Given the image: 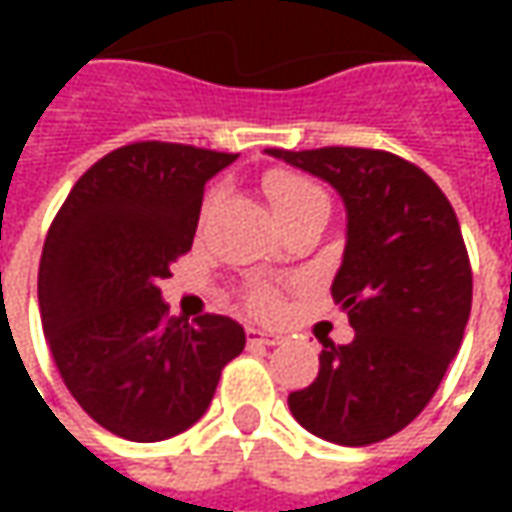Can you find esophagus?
Listing matches in <instances>:
<instances>
[{"label":"esophagus","mask_w":512,"mask_h":512,"mask_svg":"<svg viewBox=\"0 0 512 512\" xmlns=\"http://www.w3.org/2000/svg\"><path fill=\"white\" fill-rule=\"evenodd\" d=\"M282 342H285V336H279V333H265V330H256V327L247 330V344H265V347H273V344Z\"/></svg>","instance_id":"esophagus-1"}]
</instances>
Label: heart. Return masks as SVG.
Listing matches in <instances>:
<instances>
[{"instance_id": "b5f03b06", "label": "heart", "mask_w": 512, "mask_h": 512, "mask_svg": "<svg viewBox=\"0 0 512 512\" xmlns=\"http://www.w3.org/2000/svg\"><path fill=\"white\" fill-rule=\"evenodd\" d=\"M262 187H265L267 199L273 202L279 219L293 213L296 207L307 205V202H316V199H327L325 190L316 185L313 179H307L296 170L285 168H273L267 170L265 179H262ZM216 205V193H207L205 205H202V219L210 216V210ZM245 305L253 316H262V319H276L282 316L285 310V299H282V290L270 282H250L245 287Z\"/></svg>"}]
</instances>
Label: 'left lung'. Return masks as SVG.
Segmentation results:
<instances>
[{"instance_id": "obj_1", "label": "left lung", "mask_w": 512, "mask_h": 512, "mask_svg": "<svg viewBox=\"0 0 512 512\" xmlns=\"http://www.w3.org/2000/svg\"><path fill=\"white\" fill-rule=\"evenodd\" d=\"M325 179L347 207L333 299L356 330L322 342L319 376L290 393L293 419L344 447L390 439L422 413L459 353L473 270L456 210L422 168L373 148H270Z\"/></svg>"}]
</instances>
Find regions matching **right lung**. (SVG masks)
<instances>
[{"label": "right lung", "instance_id": "1", "mask_svg": "<svg viewBox=\"0 0 512 512\" xmlns=\"http://www.w3.org/2000/svg\"><path fill=\"white\" fill-rule=\"evenodd\" d=\"M236 153L133 142L90 165L50 222L39 313L70 396L105 430L162 442L205 416L245 350L227 316H168L159 282L199 225L205 182Z\"/></svg>", "mask_w": 512, "mask_h": 512}]
</instances>
